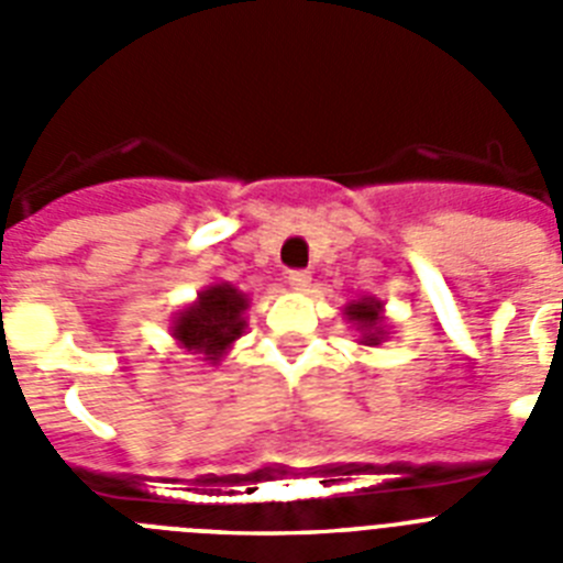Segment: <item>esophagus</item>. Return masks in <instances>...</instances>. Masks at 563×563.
I'll return each mask as SVG.
<instances>
[{
	"label": "esophagus",
	"instance_id": "34e87169",
	"mask_svg": "<svg viewBox=\"0 0 563 563\" xmlns=\"http://www.w3.org/2000/svg\"><path fill=\"white\" fill-rule=\"evenodd\" d=\"M312 282V276L307 271H290L287 273V285L292 287V290H307Z\"/></svg>",
	"mask_w": 563,
	"mask_h": 563
}]
</instances>
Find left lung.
<instances>
[{
    "label": "left lung",
    "instance_id": "8db88e82",
    "mask_svg": "<svg viewBox=\"0 0 563 563\" xmlns=\"http://www.w3.org/2000/svg\"><path fill=\"white\" fill-rule=\"evenodd\" d=\"M343 316L350 318V324L361 332L357 341L363 346H377L386 338V318H383V305L377 298H357L343 307Z\"/></svg>",
    "mask_w": 563,
    "mask_h": 563
}]
</instances>
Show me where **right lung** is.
Masks as SVG:
<instances>
[{
	"instance_id": "add662e5",
	"label": "right lung",
	"mask_w": 563,
	"mask_h": 563,
	"mask_svg": "<svg viewBox=\"0 0 563 563\" xmlns=\"http://www.w3.org/2000/svg\"><path fill=\"white\" fill-rule=\"evenodd\" d=\"M247 296L228 282L197 292V301L180 310L172 321L174 341L202 361L220 363L231 343L245 332Z\"/></svg>"
}]
</instances>
